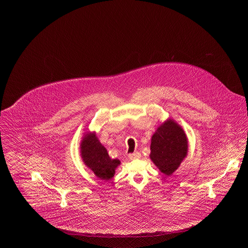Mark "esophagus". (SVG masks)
Listing matches in <instances>:
<instances>
[{
  "mask_svg": "<svg viewBox=\"0 0 248 248\" xmlns=\"http://www.w3.org/2000/svg\"><path fill=\"white\" fill-rule=\"evenodd\" d=\"M140 154L139 153V152H136V153H134V154H130L129 155V158L130 159H138V158H140Z\"/></svg>",
  "mask_w": 248,
  "mask_h": 248,
  "instance_id": "34e87169",
  "label": "esophagus"
}]
</instances>
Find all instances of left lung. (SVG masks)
<instances>
[{
  "label": "left lung",
  "mask_w": 248,
  "mask_h": 248,
  "mask_svg": "<svg viewBox=\"0 0 248 248\" xmlns=\"http://www.w3.org/2000/svg\"><path fill=\"white\" fill-rule=\"evenodd\" d=\"M150 158L165 176H171L188 154V139L172 118L160 124L151 139Z\"/></svg>",
  "instance_id": "left-lung-1"
}]
</instances>
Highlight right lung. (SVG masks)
<instances>
[{"label":"right lung","instance_id":"1","mask_svg":"<svg viewBox=\"0 0 248 248\" xmlns=\"http://www.w3.org/2000/svg\"><path fill=\"white\" fill-rule=\"evenodd\" d=\"M80 155L84 164L102 180H108L114 176L120 160L108 156L106 148L99 141L95 132L88 131L80 143Z\"/></svg>","mask_w":248,"mask_h":248}]
</instances>
